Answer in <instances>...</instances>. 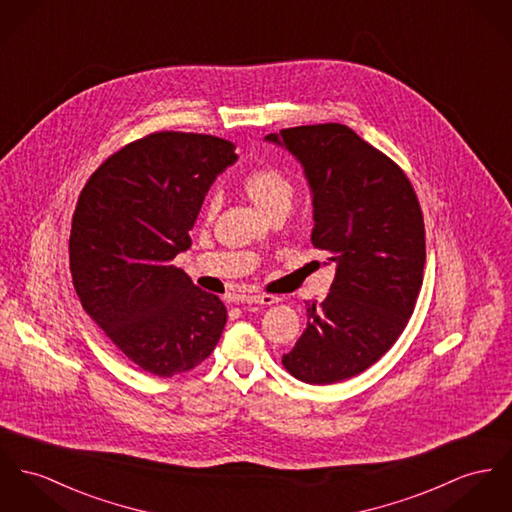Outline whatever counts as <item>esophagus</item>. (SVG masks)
Instances as JSON below:
<instances>
[{
	"instance_id": "34e87169",
	"label": "esophagus",
	"mask_w": 512,
	"mask_h": 512,
	"mask_svg": "<svg viewBox=\"0 0 512 512\" xmlns=\"http://www.w3.org/2000/svg\"><path fill=\"white\" fill-rule=\"evenodd\" d=\"M241 302H247V304H263V306H273L276 302H280L278 296L273 294H253V296H245Z\"/></svg>"
}]
</instances>
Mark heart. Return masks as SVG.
<instances>
[{
	"label": "heart",
	"mask_w": 512,
	"mask_h": 512,
	"mask_svg": "<svg viewBox=\"0 0 512 512\" xmlns=\"http://www.w3.org/2000/svg\"><path fill=\"white\" fill-rule=\"evenodd\" d=\"M243 191L263 214H269L278 206L290 208V202L294 197L292 181L288 179L286 173H282L276 167H261L251 171L243 179ZM216 210H218V197L210 195L204 204V214L212 218Z\"/></svg>",
	"instance_id": "b5f03b06"
}]
</instances>
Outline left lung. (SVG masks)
<instances>
[{
    "label": "left lung",
    "mask_w": 512,
    "mask_h": 512,
    "mask_svg": "<svg viewBox=\"0 0 512 512\" xmlns=\"http://www.w3.org/2000/svg\"><path fill=\"white\" fill-rule=\"evenodd\" d=\"M267 140L302 163L312 243L337 267L327 298L306 304V331L282 364L306 384L343 382L388 353L415 310L423 212L401 167L345 124L284 128Z\"/></svg>",
    "instance_id": "left-lung-1"
}]
</instances>
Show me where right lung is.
Instances as JSON below:
<instances>
[{
    "label": "right lung",
    "instance_id": "right-lung-1",
    "mask_svg": "<svg viewBox=\"0 0 512 512\" xmlns=\"http://www.w3.org/2000/svg\"><path fill=\"white\" fill-rule=\"evenodd\" d=\"M228 140L154 132L113 154L89 177L70 234L79 302L118 351L171 378L214 351L228 312L173 259L214 179L237 158Z\"/></svg>",
    "mask_w": 512,
    "mask_h": 512
}]
</instances>
